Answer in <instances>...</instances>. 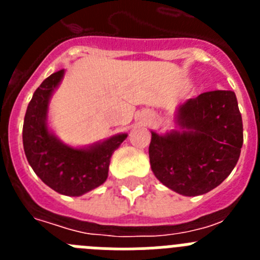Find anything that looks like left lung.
Wrapping results in <instances>:
<instances>
[{"label": "left lung", "mask_w": 260, "mask_h": 260, "mask_svg": "<svg viewBox=\"0 0 260 260\" xmlns=\"http://www.w3.org/2000/svg\"><path fill=\"white\" fill-rule=\"evenodd\" d=\"M176 127L151 132L150 164L168 189L185 197L211 191L231 174L243 143L242 117L233 91H210L177 108Z\"/></svg>", "instance_id": "obj_1"}]
</instances>
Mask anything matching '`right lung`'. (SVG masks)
I'll return each instance as SVG.
<instances>
[{
  "instance_id": "add662e5",
  "label": "right lung",
  "mask_w": 260,
  "mask_h": 260,
  "mask_svg": "<svg viewBox=\"0 0 260 260\" xmlns=\"http://www.w3.org/2000/svg\"><path fill=\"white\" fill-rule=\"evenodd\" d=\"M63 77L65 70L49 75L32 96L23 123V148L28 164L45 185L62 195L80 197L107 181L110 157L127 134L119 133L83 147L63 143L48 119L50 99Z\"/></svg>"
}]
</instances>
